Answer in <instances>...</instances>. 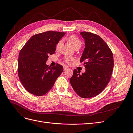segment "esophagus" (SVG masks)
Segmentation results:
<instances>
[{
	"label": "esophagus",
	"mask_w": 133,
	"mask_h": 133,
	"mask_svg": "<svg viewBox=\"0 0 133 133\" xmlns=\"http://www.w3.org/2000/svg\"><path fill=\"white\" fill-rule=\"evenodd\" d=\"M68 69V67L67 66H64V70H67Z\"/></svg>",
	"instance_id": "1"
}]
</instances>
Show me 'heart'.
<instances>
[{
  "label": "heart",
  "instance_id": "b5f03b06",
  "mask_svg": "<svg viewBox=\"0 0 133 133\" xmlns=\"http://www.w3.org/2000/svg\"><path fill=\"white\" fill-rule=\"evenodd\" d=\"M68 41H69V42L70 43V44L71 45V46L73 47V48H74L75 46H77V45H81V44H82L81 41L78 38H77L76 36H74V35H71V36H70L68 37ZM62 42L61 41H59V42L57 44V46H56V48H57V49H59V48L60 47L61 45H62ZM72 59L71 58L67 57V58H66V62L67 63H69V62H70V60H72Z\"/></svg>",
  "mask_w": 133,
  "mask_h": 133
}]
</instances>
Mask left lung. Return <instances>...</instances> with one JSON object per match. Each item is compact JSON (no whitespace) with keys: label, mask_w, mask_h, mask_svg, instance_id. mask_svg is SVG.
I'll use <instances>...</instances> for the list:
<instances>
[{"label":"left lung","mask_w":133,"mask_h":133,"mask_svg":"<svg viewBox=\"0 0 133 133\" xmlns=\"http://www.w3.org/2000/svg\"><path fill=\"white\" fill-rule=\"evenodd\" d=\"M85 47L81 58L85 72L75 69L70 84L82 98H88L99 94L108 85L114 67L112 53L101 37L88 32H81Z\"/></svg>","instance_id":"8db88e82"}]
</instances>
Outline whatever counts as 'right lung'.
<instances>
[{
  "mask_svg": "<svg viewBox=\"0 0 133 133\" xmlns=\"http://www.w3.org/2000/svg\"><path fill=\"white\" fill-rule=\"evenodd\" d=\"M65 34L48 31L35 35L21 49L18 58V76L30 94L44 95L63 72L62 65L57 64L50 68L46 62L48 55L55 53L57 44Z\"/></svg>",
  "mask_w": 133,
  "mask_h": 133,
  "instance_id": "right-lung-1",
  "label": "right lung"
}]
</instances>
